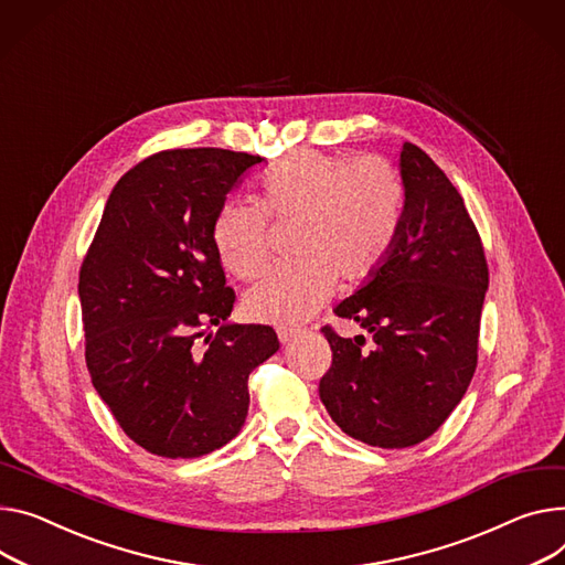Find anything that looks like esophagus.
<instances>
[{
  "mask_svg": "<svg viewBox=\"0 0 565 565\" xmlns=\"http://www.w3.org/2000/svg\"><path fill=\"white\" fill-rule=\"evenodd\" d=\"M278 339L282 345H289L294 339H296V330H287V328H280L278 330Z\"/></svg>",
  "mask_w": 565,
  "mask_h": 565,
  "instance_id": "esophagus-1",
  "label": "esophagus"
}]
</instances>
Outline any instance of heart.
<instances>
[{
	"mask_svg": "<svg viewBox=\"0 0 565 565\" xmlns=\"http://www.w3.org/2000/svg\"><path fill=\"white\" fill-rule=\"evenodd\" d=\"M403 205V181L384 158L298 151L267 173L259 205L226 201L216 210L212 244L222 265L248 280L269 257L265 212L300 220V263L274 267L244 296L253 321L291 328L323 308L337 276L362 282L377 271L396 244Z\"/></svg>",
	"mask_w": 565,
	"mask_h": 565,
	"instance_id": "b5f03b06",
	"label": "heart"
}]
</instances>
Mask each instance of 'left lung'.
Here are the masks:
<instances>
[{
    "mask_svg": "<svg viewBox=\"0 0 565 565\" xmlns=\"http://www.w3.org/2000/svg\"><path fill=\"white\" fill-rule=\"evenodd\" d=\"M403 222L392 253L334 308L371 334L323 328L332 366L319 396L349 437L409 448L437 431L477 366L489 267L461 194L412 142L401 149Z\"/></svg>",
    "mask_w": 565,
    "mask_h": 565,
    "instance_id": "obj_1",
    "label": "left lung"
}]
</instances>
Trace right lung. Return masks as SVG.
<instances>
[{
    "mask_svg": "<svg viewBox=\"0 0 565 565\" xmlns=\"http://www.w3.org/2000/svg\"><path fill=\"white\" fill-rule=\"evenodd\" d=\"M259 162L228 149L142 160L113 188L83 259L85 364L151 455L194 459L235 439L248 375L280 349L274 328L228 321L235 291L212 244L216 210Z\"/></svg>",
    "mask_w": 565,
    "mask_h": 565,
    "instance_id": "add662e5",
    "label": "right lung"
}]
</instances>
